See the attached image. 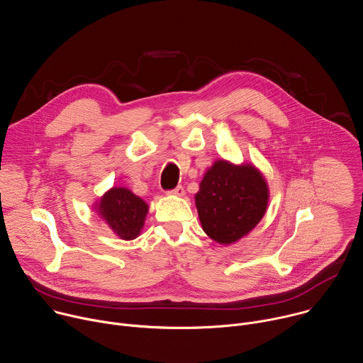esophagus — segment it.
<instances>
[{
	"label": "esophagus",
	"instance_id": "esophagus-1",
	"mask_svg": "<svg viewBox=\"0 0 363 363\" xmlns=\"http://www.w3.org/2000/svg\"><path fill=\"white\" fill-rule=\"evenodd\" d=\"M168 194H171V195H175V196H184V195H185V191H184V186L178 185L175 189L169 191Z\"/></svg>",
	"mask_w": 363,
	"mask_h": 363
}]
</instances>
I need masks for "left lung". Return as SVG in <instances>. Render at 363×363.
Returning <instances> with one entry per match:
<instances>
[{
  "label": "left lung",
  "instance_id": "obj_1",
  "mask_svg": "<svg viewBox=\"0 0 363 363\" xmlns=\"http://www.w3.org/2000/svg\"><path fill=\"white\" fill-rule=\"evenodd\" d=\"M269 196L267 181L252 164L218 160L206 169L195 195L202 230L218 244H234L262 221Z\"/></svg>",
  "mask_w": 363,
  "mask_h": 363
}]
</instances>
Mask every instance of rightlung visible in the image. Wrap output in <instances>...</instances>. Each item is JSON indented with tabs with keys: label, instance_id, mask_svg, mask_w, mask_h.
Listing matches in <instances>:
<instances>
[{
	"label": "right lung",
	"instance_id": "obj_1",
	"mask_svg": "<svg viewBox=\"0 0 363 363\" xmlns=\"http://www.w3.org/2000/svg\"><path fill=\"white\" fill-rule=\"evenodd\" d=\"M99 217L122 240H135L146 220L149 205L123 186H113L93 203Z\"/></svg>",
	"mask_w": 363,
	"mask_h": 363
}]
</instances>
